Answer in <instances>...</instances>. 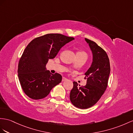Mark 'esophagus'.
I'll return each instance as SVG.
<instances>
[{
	"label": "esophagus",
	"instance_id": "1",
	"mask_svg": "<svg viewBox=\"0 0 133 133\" xmlns=\"http://www.w3.org/2000/svg\"><path fill=\"white\" fill-rule=\"evenodd\" d=\"M67 79H66V77H62V81H66V80H67Z\"/></svg>",
	"mask_w": 133,
	"mask_h": 133
}]
</instances>
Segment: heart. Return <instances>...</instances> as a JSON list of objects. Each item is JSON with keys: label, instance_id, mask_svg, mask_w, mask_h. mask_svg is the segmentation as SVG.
Instances as JSON below:
<instances>
[{"label": "heart", "instance_id": "1", "mask_svg": "<svg viewBox=\"0 0 133 133\" xmlns=\"http://www.w3.org/2000/svg\"><path fill=\"white\" fill-rule=\"evenodd\" d=\"M77 55H84V56H87V54L85 52H84V51L80 50V51H78L77 52Z\"/></svg>", "mask_w": 133, "mask_h": 133}]
</instances>
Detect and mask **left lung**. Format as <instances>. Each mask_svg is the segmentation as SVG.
Wrapping results in <instances>:
<instances>
[{
  "instance_id": "8db88e82",
  "label": "left lung",
  "mask_w": 133,
  "mask_h": 133,
  "mask_svg": "<svg viewBox=\"0 0 133 133\" xmlns=\"http://www.w3.org/2000/svg\"><path fill=\"white\" fill-rule=\"evenodd\" d=\"M85 40L93 56L91 66L84 74L87 84L80 87L74 81L70 95L71 103L81 109L92 107L100 99L108 86L111 70L110 60L105 51L93 41L87 38Z\"/></svg>"
}]
</instances>
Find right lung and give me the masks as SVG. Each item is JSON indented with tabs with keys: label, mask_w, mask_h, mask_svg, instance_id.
Listing matches in <instances>:
<instances>
[{
	"label": "right lung",
	"mask_w": 133,
	"mask_h": 133,
	"mask_svg": "<svg viewBox=\"0 0 133 133\" xmlns=\"http://www.w3.org/2000/svg\"><path fill=\"white\" fill-rule=\"evenodd\" d=\"M74 39L61 34H48L35 38L27 45L18 65L19 81L26 96L32 99H43L61 82L62 76L46 70V64Z\"/></svg>",
	"instance_id": "add662e5"
}]
</instances>
